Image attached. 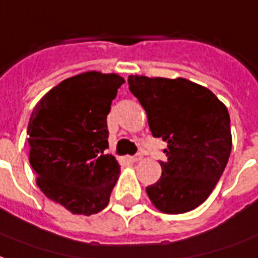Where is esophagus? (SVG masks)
<instances>
[{
  "label": "esophagus",
  "mask_w": 258,
  "mask_h": 258,
  "mask_svg": "<svg viewBox=\"0 0 258 258\" xmlns=\"http://www.w3.org/2000/svg\"><path fill=\"white\" fill-rule=\"evenodd\" d=\"M142 158H144V156H142L141 153H138V154H135V156H130L128 160L131 161V163H137V161H141Z\"/></svg>",
  "instance_id": "esophagus-1"
}]
</instances>
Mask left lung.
<instances>
[{"label":"left lung","instance_id":"left-lung-1","mask_svg":"<svg viewBox=\"0 0 258 258\" xmlns=\"http://www.w3.org/2000/svg\"><path fill=\"white\" fill-rule=\"evenodd\" d=\"M128 89L148 114L154 137L167 142L157 183L146 187L158 211L186 213L207 201L232 146L230 114L209 89L176 78L130 75Z\"/></svg>","mask_w":258,"mask_h":258}]
</instances>
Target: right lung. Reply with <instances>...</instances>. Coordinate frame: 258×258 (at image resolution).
<instances>
[{
  "instance_id": "add662e5",
  "label": "right lung",
  "mask_w": 258,
  "mask_h": 258,
  "mask_svg": "<svg viewBox=\"0 0 258 258\" xmlns=\"http://www.w3.org/2000/svg\"><path fill=\"white\" fill-rule=\"evenodd\" d=\"M124 79L87 71L62 81L35 105L27 127L30 164L41 191L72 215L109 204L120 165L108 144L106 116Z\"/></svg>"
}]
</instances>
